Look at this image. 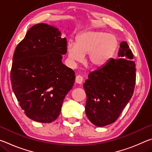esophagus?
<instances>
[{"label":"esophagus","instance_id":"obj_1","mask_svg":"<svg viewBox=\"0 0 152 152\" xmlns=\"http://www.w3.org/2000/svg\"><path fill=\"white\" fill-rule=\"evenodd\" d=\"M82 82H83V78H82L81 76L78 75L76 77V83L81 84L82 83Z\"/></svg>","mask_w":152,"mask_h":152}]
</instances>
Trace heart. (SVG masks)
Wrapping results in <instances>:
<instances>
[{"instance_id": "heart-1", "label": "heart", "mask_w": 152, "mask_h": 152, "mask_svg": "<svg viewBox=\"0 0 152 152\" xmlns=\"http://www.w3.org/2000/svg\"><path fill=\"white\" fill-rule=\"evenodd\" d=\"M117 46L116 38L108 33L87 31L77 36L76 43L69 42L66 50L71 63L82 62L88 54L89 64L100 67L111 57Z\"/></svg>"}]
</instances>
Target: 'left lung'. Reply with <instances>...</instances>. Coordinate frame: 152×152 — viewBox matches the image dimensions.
Segmentation results:
<instances>
[{"label":"left lung","mask_w":152,"mask_h":152,"mask_svg":"<svg viewBox=\"0 0 152 152\" xmlns=\"http://www.w3.org/2000/svg\"><path fill=\"white\" fill-rule=\"evenodd\" d=\"M118 57L90 73L83 84L87 96L86 115L97 127L114 123L133 96L136 67L126 42L121 43Z\"/></svg>","instance_id":"obj_1"}]
</instances>
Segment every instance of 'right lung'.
Here are the masks:
<instances>
[{
  "label": "right lung",
  "mask_w": 152,
  "mask_h": 152,
  "mask_svg": "<svg viewBox=\"0 0 152 152\" xmlns=\"http://www.w3.org/2000/svg\"><path fill=\"white\" fill-rule=\"evenodd\" d=\"M67 41L57 27L33 25L15 49L11 72L12 88L25 115L50 123L60 115L72 88L75 73L62 63Z\"/></svg>",
  "instance_id": "obj_1"
}]
</instances>
